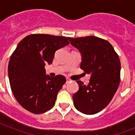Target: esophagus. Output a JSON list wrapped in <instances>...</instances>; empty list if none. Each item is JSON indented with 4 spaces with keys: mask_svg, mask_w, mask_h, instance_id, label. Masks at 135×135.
Instances as JSON below:
<instances>
[{
    "mask_svg": "<svg viewBox=\"0 0 135 135\" xmlns=\"http://www.w3.org/2000/svg\"><path fill=\"white\" fill-rule=\"evenodd\" d=\"M71 80L70 79V78H66V83H69V82H71Z\"/></svg>",
    "mask_w": 135,
    "mask_h": 135,
    "instance_id": "esophagus-1",
    "label": "esophagus"
}]
</instances>
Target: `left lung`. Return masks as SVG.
Masks as SVG:
<instances>
[{"label":"left lung","instance_id":"1","mask_svg":"<svg viewBox=\"0 0 135 135\" xmlns=\"http://www.w3.org/2000/svg\"><path fill=\"white\" fill-rule=\"evenodd\" d=\"M82 55L80 68L90 74L87 85L77 80L79 90L73 95L75 108L92 115L103 110L114 97L120 82V61L109 42L98 37L68 38Z\"/></svg>","mask_w":135,"mask_h":135}]
</instances>
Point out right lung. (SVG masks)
<instances>
[{"instance_id":"obj_1","label":"right lung","mask_w":135,"mask_h":135,"mask_svg":"<svg viewBox=\"0 0 135 135\" xmlns=\"http://www.w3.org/2000/svg\"><path fill=\"white\" fill-rule=\"evenodd\" d=\"M70 44L66 37L34 34L19 42L8 65L11 89L26 110L39 114L55 104L58 92L66 82L65 76L46 75V64L53 62L55 53Z\"/></svg>"}]
</instances>
